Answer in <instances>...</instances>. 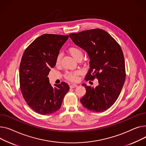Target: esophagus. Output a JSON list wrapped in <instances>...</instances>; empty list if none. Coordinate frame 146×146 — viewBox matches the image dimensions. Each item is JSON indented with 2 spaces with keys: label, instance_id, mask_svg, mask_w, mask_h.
I'll use <instances>...</instances> for the list:
<instances>
[{
  "label": "esophagus",
  "instance_id": "1",
  "mask_svg": "<svg viewBox=\"0 0 146 146\" xmlns=\"http://www.w3.org/2000/svg\"><path fill=\"white\" fill-rule=\"evenodd\" d=\"M77 86H78V85H77L76 84H71V85H70V88H75V87H76Z\"/></svg>",
  "mask_w": 146,
  "mask_h": 146
}]
</instances>
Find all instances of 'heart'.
I'll return each instance as SVG.
<instances>
[{
	"label": "heart",
	"mask_w": 146,
	"mask_h": 146,
	"mask_svg": "<svg viewBox=\"0 0 146 146\" xmlns=\"http://www.w3.org/2000/svg\"><path fill=\"white\" fill-rule=\"evenodd\" d=\"M68 52L70 54V55L75 58L76 60H78L80 58H82L83 56V52L81 49H80L78 47L76 46H72L69 48L68 49ZM62 58V54H59L58 55L56 58V64L59 65L61 62ZM79 71H74V72H68L65 75V78L66 80L71 81H76L78 80V75H79Z\"/></svg>",
	"instance_id": "1"
}]
</instances>
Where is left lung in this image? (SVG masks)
<instances>
[{
  "mask_svg": "<svg viewBox=\"0 0 146 146\" xmlns=\"http://www.w3.org/2000/svg\"><path fill=\"white\" fill-rule=\"evenodd\" d=\"M70 38L89 56L90 69L85 80L98 81L96 87L82 84L86 94L80 100L81 104L94 112H103L114 104L125 82L122 49L108 32L101 29L71 33Z\"/></svg>",
  "mask_w": 146,
  "mask_h": 146,
  "instance_id": "8db88e82",
  "label": "left lung"
}]
</instances>
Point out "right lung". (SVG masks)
<instances>
[{
  "label": "right lung",
  "mask_w": 146,
  "mask_h": 146,
  "mask_svg": "<svg viewBox=\"0 0 146 146\" xmlns=\"http://www.w3.org/2000/svg\"><path fill=\"white\" fill-rule=\"evenodd\" d=\"M68 35L44 34L25 49L19 66L20 87L22 96L35 112L48 115L61 107L70 90L66 83H49L48 75L56 64V58Z\"/></svg>",
  "instance_id": "right-lung-1"
}]
</instances>
